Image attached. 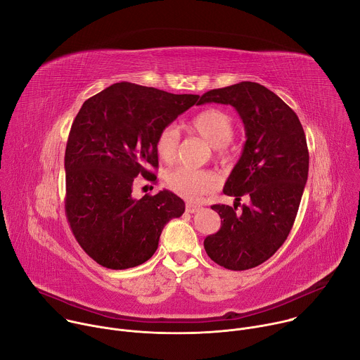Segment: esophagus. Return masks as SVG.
Instances as JSON below:
<instances>
[{
    "instance_id": "34e87169",
    "label": "esophagus",
    "mask_w": 360,
    "mask_h": 360,
    "mask_svg": "<svg viewBox=\"0 0 360 360\" xmlns=\"http://www.w3.org/2000/svg\"><path fill=\"white\" fill-rule=\"evenodd\" d=\"M185 210L188 214H195L200 210V205H196V203H186L185 205Z\"/></svg>"
}]
</instances>
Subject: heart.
Segmentation results:
<instances>
[{
  "mask_svg": "<svg viewBox=\"0 0 360 360\" xmlns=\"http://www.w3.org/2000/svg\"><path fill=\"white\" fill-rule=\"evenodd\" d=\"M186 128L214 146L218 161L225 164L232 158L229 141L233 136L235 127L226 112L218 108L203 110L186 124ZM178 146V132L172 127H165L155 138V152L165 164L175 161ZM167 185L179 196L193 200L212 192L218 186V176L212 171L179 167L168 174Z\"/></svg>",
  "mask_w": 360,
  "mask_h": 360,
  "instance_id": "1",
  "label": "heart"
}]
</instances>
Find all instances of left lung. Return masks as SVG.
I'll use <instances>...</instances> for the list:
<instances>
[{
	"label": "left lung",
	"instance_id": "1",
	"mask_svg": "<svg viewBox=\"0 0 360 360\" xmlns=\"http://www.w3.org/2000/svg\"><path fill=\"white\" fill-rule=\"evenodd\" d=\"M207 102L232 105L246 131L242 157L232 169L224 193L250 203L212 205L221 229L205 238L210 258L231 271H246L268 261L286 240L309 171V152L295 111L266 86L243 81L205 92ZM236 203V202H235Z\"/></svg>",
	"mask_w": 360,
	"mask_h": 360
}]
</instances>
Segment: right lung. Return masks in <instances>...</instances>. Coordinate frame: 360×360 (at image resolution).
<instances>
[{"instance_id":"right-lung-1","label":"right lung","mask_w":360,"mask_h":360,"mask_svg":"<svg viewBox=\"0 0 360 360\" xmlns=\"http://www.w3.org/2000/svg\"><path fill=\"white\" fill-rule=\"evenodd\" d=\"M199 95L131 82L88 98L65 149V214L85 253L108 269H128L155 253L164 226L185 211L169 191L132 198L136 176L155 181V138Z\"/></svg>"}]
</instances>
